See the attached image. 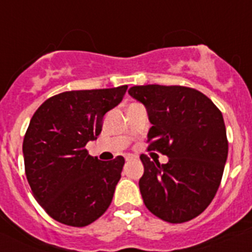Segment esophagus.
<instances>
[{"mask_svg": "<svg viewBox=\"0 0 252 252\" xmlns=\"http://www.w3.org/2000/svg\"><path fill=\"white\" fill-rule=\"evenodd\" d=\"M124 158H126V161H132V159H134V158H136V156H133V154H126V156H124Z\"/></svg>", "mask_w": 252, "mask_h": 252, "instance_id": "34e87169", "label": "esophagus"}]
</instances>
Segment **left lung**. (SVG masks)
<instances>
[{"label": "left lung", "instance_id": "left-lung-1", "mask_svg": "<svg viewBox=\"0 0 252 252\" xmlns=\"http://www.w3.org/2000/svg\"><path fill=\"white\" fill-rule=\"evenodd\" d=\"M128 93L148 112V149L168 157L162 165L140 157L144 175L138 186L145 207L171 223L195 219L215 197L226 163L229 145L221 111L189 87L146 85Z\"/></svg>", "mask_w": 252, "mask_h": 252}]
</instances>
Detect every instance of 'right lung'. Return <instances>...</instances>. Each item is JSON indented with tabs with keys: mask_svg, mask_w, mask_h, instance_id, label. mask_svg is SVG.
Segmentation results:
<instances>
[{
	"mask_svg": "<svg viewBox=\"0 0 252 252\" xmlns=\"http://www.w3.org/2000/svg\"><path fill=\"white\" fill-rule=\"evenodd\" d=\"M126 89L65 91L33 114L23 140L26 176L37 203L59 222L87 226L110 207L126 161H99L85 146L100 134Z\"/></svg>",
	"mask_w": 252,
	"mask_h": 252,
	"instance_id": "obj_1",
	"label": "right lung"
}]
</instances>
